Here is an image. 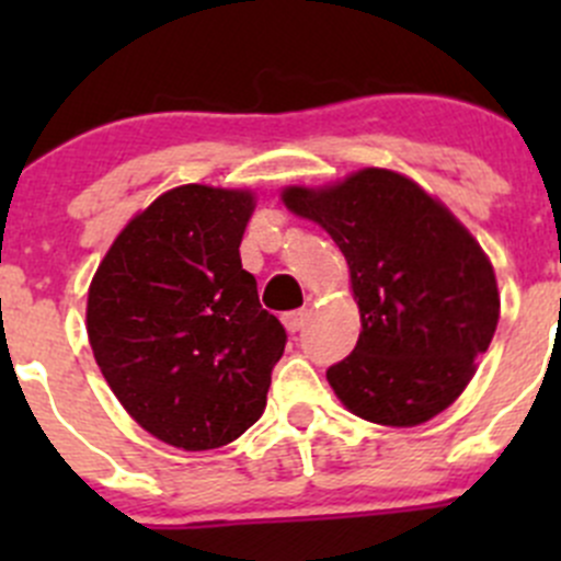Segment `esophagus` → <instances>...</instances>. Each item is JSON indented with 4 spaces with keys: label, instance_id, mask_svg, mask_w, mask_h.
<instances>
[{
    "label": "esophagus",
    "instance_id": "1",
    "mask_svg": "<svg viewBox=\"0 0 561 561\" xmlns=\"http://www.w3.org/2000/svg\"><path fill=\"white\" fill-rule=\"evenodd\" d=\"M282 322H285V328L290 333L304 331V325L309 322V309H296V312H287L285 317H282Z\"/></svg>",
    "mask_w": 561,
    "mask_h": 561
}]
</instances>
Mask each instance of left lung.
Returning <instances> with one entry per match:
<instances>
[{
	"mask_svg": "<svg viewBox=\"0 0 561 561\" xmlns=\"http://www.w3.org/2000/svg\"><path fill=\"white\" fill-rule=\"evenodd\" d=\"M282 201L320 225L350 265L360 336L325 371L333 393L382 426H417L448 410L500 320L494 268L472 233L386 168L320 190L287 186Z\"/></svg>",
	"mask_w": 561,
	"mask_h": 561,
	"instance_id": "left-lung-1",
	"label": "left lung"
}]
</instances>
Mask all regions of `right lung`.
<instances>
[{
	"instance_id": "obj_1",
	"label": "right lung",
	"mask_w": 561,
	"mask_h": 561,
	"mask_svg": "<svg viewBox=\"0 0 561 561\" xmlns=\"http://www.w3.org/2000/svg\"><path fill=\"white\" fill-rule=\"evenodd\" d=\"M249 190L184 184L116 236L89 285L100 371L149 434L184 450L233 443L265 410L287 333L241 268Z\"/></svg>"
}]
</instances>
